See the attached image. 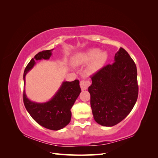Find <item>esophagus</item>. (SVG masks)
I'll use <instances>...</instances> for the list:
<instances>
[{
	"instance_id": "1",
	"label": "esophagus",
	"mask_w": 158,
	"mask_h": 158,
	"mask_svg": "<svg viewBox=\"0 0 158 158\" xmlns=\"http://www.w3.org/2000/svg\"><path fill=\"white\" fill-rule=\"evenodd\" d=\"M80 85L81 89H82V90H85L88 87L89 83L85 80H81L80 82Z\"/></svg>"
}]
</instances>
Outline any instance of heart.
I'll return each instance as SVG.
<instances>
[{
    "mask_svg": "<svg viewBox=\"0 0 158 158\" xmlns=\"http://www.w3.org/2000/svg\"><path fill=\"white\" fill-rule=\"evenodd\" d=\"M107 58L108 55L106 51H101L99 49L94 48L75 55L72 62L76 66L86 64L91 62L86 71L88 74H92L102 67L107 61Z\"/></svg>",
    "mask_w": 158,
    "mask_h": 158,
    "instance_id": "1",
    "label": "heart"
}]
</instances>
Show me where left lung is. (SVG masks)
<instances>
[{"mask_svg": "<svg viewBox=\"0 0 158 158\" xmlns=\"http://www.w3.org/2000/svg\"><path fill=\"white\" fill-rule=\"evenodd\" d=\"M88 88L95 121L113 127L131 113L138 94L137 69L135 62L123 48L114 55V62L92 76Z\"/></svg>", "mask_w": 158, "mask_h": 158, "instance_id": "8db88e82", "label": "left lung"}]
</instances>
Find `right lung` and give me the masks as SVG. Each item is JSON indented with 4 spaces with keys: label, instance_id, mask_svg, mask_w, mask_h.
<instances>
[{
    "label": "right lung",
    "instance_id": "add662e5",
    "mask_svg": "<svg viewBox=\"0 0 158 158\" xmlns=\"http://www.w3.org/2000/svg\"><path fill=\"white\" fill-rule=\"evenodd\" d=\"M51 50L38 52L25 69L23 73V84L27 73L35 64L36 60H48L52 55ZM78 80L73 82H63L60 88L49 101L37 103L27 98L23 89V99L27 112L39 125L47 129L58 131L63 128L70 123L72 113L70 109L81 92Z\"/></svg>",
    "mask_w": 158,
    "mask_h": 158
}]
</instances>
